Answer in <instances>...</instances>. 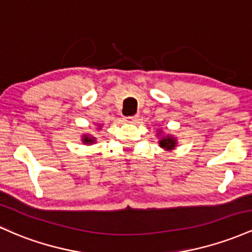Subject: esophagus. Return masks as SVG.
I'll use <instances>...</instances> for the list:
<instances>
[{"instance_id": "esophagus-1", "label": "esophagus", "mask_w": 252, "mask_h": 252, "mask_svg": "<svg viewBox=\"0 0 252 252\" xmlns=\"http://www.w3.org/2000/svg\"><path fill=\"white\" fill-rule=\"evenodd\" d=\"M138 115H132V117H126L125 118V121L126 123H129V124H133V123H135V121L138 120Z\"/></svg>"}]
</instances>
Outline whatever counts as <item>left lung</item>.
Returning <instances> with one entry per match:
<instances>
[{"instance_id":"obj_1","label":"left lung","mask_w":252,"mask_h":252,"mask_svg":"<svg viewBox=\"0 0 252 252\" xmlns=\"http://www.w3.org/2000/svg\"><path fill=\"white\" fill-rule=\"evenodd\" d=\"M159 145L160 148H164L166 150H172L175 148V145H176V139L168 135V137L162 138V140H159Z\"/></svg>"}]
</instances>
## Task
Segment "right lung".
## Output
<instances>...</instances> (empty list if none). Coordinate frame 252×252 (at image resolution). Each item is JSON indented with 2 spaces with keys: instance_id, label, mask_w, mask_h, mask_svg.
<instances>
[{
  "instance_id": "obj_1",
  "label": "right lung",
  "mask_w": 252,
  "mask_h": 252,
  "mask_svg": "<svg viewBox=\"0 0 252 252\" xmlns=\"http://www.w3.org/2000/svg\"><path fill=\"white\" fill-rule=\"evenodd\" d=\"M94 138L93 137H89V135H84V138H83V141L84 143H87V144H90V143H94Z\"/></svg>"
}]
</instances>
